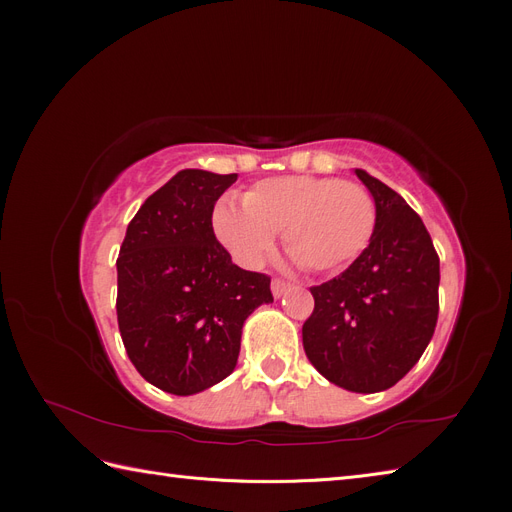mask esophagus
Listing matches in <instances>:
<instances>
[{"label": "esophagus", "mask_w": 512, "mask_h": 512, "mask_svg": "<svg viewBox=\"0 0 512 512\" xmlns=\"http://www.w3.org/2000/svg\"><path fill=\"white\" fill-rule=\"evenodd\" d=\"M288 290H290V284H286L282 280H273L271 282V292H273L275 299H282Z\"/></svg>", "instance_id": "esophagus-1"}]
</instances>
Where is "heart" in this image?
<instances>
[{
	"label": "heart",
	"instance_id": "obj_1",
	"mask_svg": "<svg viewBox=\"0 0 512 512\" xmlns=\"http://www.w3.org/2000/svg\"><path fill=\"white\" fill-rule=\"evenodd\" d=\"M376 224V200L363 185L312 175L265 179L243 205L226 198L213 213L215 237L243 267H258L282 230L307 269L339 271L367 250Z\"/></svg>",
	"mask_w": 512,
	"mask_h": 512
}]
</instances>
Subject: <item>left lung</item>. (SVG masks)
Here are the masks:
<instances>
[{"label":"left lung","mask_w":512,"mask_h":512,"mask_svg":"<svg viewBox=\"0 0 512 512\" xmlns=\"http://www.w3.org/2000/svg\"><path fill=\"white\" fill-rule=\"evenodd\" d=\"M354 173L376 200L374 239L342 275L312 288L303 348L329 382L378 393L404 378L431 342L440 258L404 198L365 170Z\"/></svg>","instance_id":"1"}]
</instances>
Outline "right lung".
<instances>
[{
    "mask_svg": "<svg viewBox=\"0 0 512 512\" xmlns=\"http://www.w3.org/2000/svg\"><path fill=\"white\" fill-rule=\"evenodd\" d=\"M237 175L185 168L128 224L117 258V322L130 361L149 384L194 395L232 374L241 331L273 303L271 277L237 267L211 215Z\"/></svg>",
    "mask_w": 512,
    "mask_h": 512,
    "instance_id": "right-lung-1",
    "label": "right lung"
}]
</instances>
